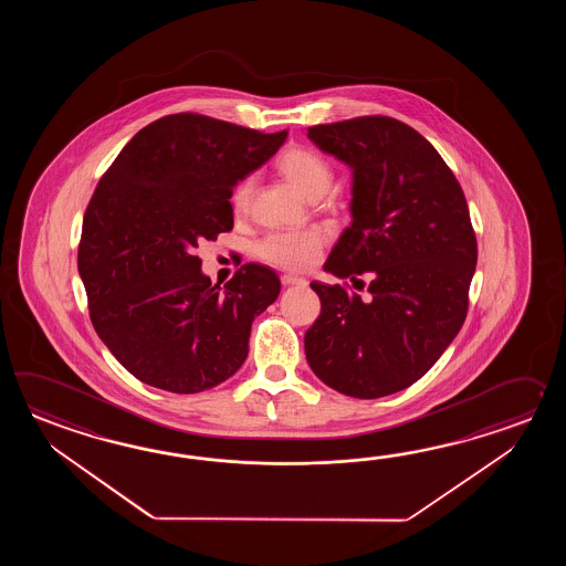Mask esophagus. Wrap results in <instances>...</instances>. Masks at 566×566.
<instances>
[{
  "instance_id": "34e87169",
  "label": "esophagus",
  "mask_w": 566,
  "mask_h": 566,
  "mask_svg": "<svg viewBox=\"0 0 566 566\" xmlns=\"http://www.w3.org/2000/svg\"><path fill=\"white\" fill-rule=\"evenodd\" d=\"M281 283H283V287H293V285H305L307 281L301 277H293V275H283Z\"/></svg>"
}]
</instances>
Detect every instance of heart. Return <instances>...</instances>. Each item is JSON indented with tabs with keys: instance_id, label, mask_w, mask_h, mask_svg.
Segmentation results:
<instances>
[{
	"instance_id": "heart-1",
	"label": "heart",
	"mask_w": 566,
	"mask_h": 566,
	"mask_svg": "<svg viewBox=\"0 0 566 566\" xmlns=\"http://www.w3.org/2000/svg\"><path fill=\"white\" fill-rule=\"evenodd\" d=\"M279 169L303 196L310 200L315 196H324L329 188L334 171L324 157L305 147H293L279 157ZM254 178L249 176L234 188L232 206L234 210H244L251 193H253ZM324 249V234L319 230H283L271 232L263 241L256 244V254L269 265L287 269V271H303L312 266Z\"/></svg>"
}]
</instances>
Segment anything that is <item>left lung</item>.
I'll return each instance as SVG.
<instances>
[{"label": "left lung", "mask_w": 566, "mask_h": 566, "mask_svg": "<svg viewBox=\"0 0 566 566\" xmlns=\"http://www.w3.org/2000/svg\"><path fill=\"white\" fill-rule=\"evenodd\" d=\"M307 137L352 169V224L325 273L354 283L368 273L370 300L313 281L322 313L305 356L346 397H388L429 373L465 322L478 265L468 202L433 145L400 120H339Z\"/></svg>", "instance_id": "1"}]
</instances>
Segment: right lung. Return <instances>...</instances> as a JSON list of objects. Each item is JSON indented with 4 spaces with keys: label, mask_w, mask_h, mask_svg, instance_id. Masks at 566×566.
<instances>
[{
    "label": "right lung",
    "mask_w": 566,
    "mask_h": 566,
    "mask_svg": "<svg viewBox=\"0 0 566 566\" xmlns=\"http://www.w3.org/2000/svg\"><path fill=\"white\" fill-rule=\"evenodd\" d=\"M285 137L178 113L135 133L98 181L78 273L96 334L137 380L193 395L247 360L253 319L281 281L247 263L224 287L212 285L193 251L232 230V188Z\"/></svg>",
    "instance_id": "1"
}]
</instances>
